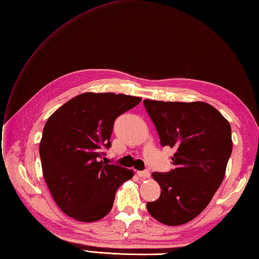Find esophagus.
<instances>
[{"label": "esophagus", "mask_w": 259, "mask_h": 259, "mask_svg": "<svg viewBox=\"0 0 259 259\" xmlns=\"http://www.w3.org/2000/svg\"><path fill=\"white\" fill-rule=\"evenodd\" d=\"M137 175H139L140 177H143V178H147V177H149V175H151V173H149V170L145 169V170L137 171Z\"/></svg>", "instance_id": "obj_1"}]
</instances>
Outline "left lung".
Wrapping results in <instances>:
<instances>
[{
	"instance_id": "1",
	"label": "left lung",
	"mask_w": 259,
	"mask_h": 259,
	"mask_svg": "<svg viewBox=\"0 0 259 259\" xmlns=\"http://www.w3.org/2000/svg\"><path fill=\"white\" fill-rule=\"evenodd\" d=\"M143 103L160 145L175 149L174 168L153 173L162 192L146 207L165 225H182L199 215L221 186L233 149L231 125L204 102Z\"/></svg>"
}]
</instances>
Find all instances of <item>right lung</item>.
<instances>
[{"instance_id":"1","label":"right lung","mask_w":259,"mask_h":259,"mask_svg":"<svg viewBox=\"0 0 259 259\" xmlns=\"http://www.w3.org/2000/svg\"><path fill=\"white\" fill-rule=\"evenodd\" d=\"M141 97L84 93L61 106L44 126L39 156L57 206L79 222H96L113 207L115 192L133 170L108 164L114 122Z\"/></svg>"}]
</instances>
